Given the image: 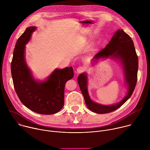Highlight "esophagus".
Returning a JSON list of instances; mask_svg holds the SVG:
<instances>
[{"mask_svg": "<svg viewBox=\"0 0 150 150\" xmlns=\"http://www.w3.org/2000/svg\"><path fill=\"white\" fill-rule=\"evenodd\" d=\"M85 70V68L83 67H78L77 69H76V72L78 74H81V73H82L83 72H84Z\"/></svg>", "mask_w": 150, "mask_h": 150, "instance_id": "34e87169", "label": "esophagus"}]
</instances>
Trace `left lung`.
Segmentation results:
<instances>
[{
  "mask_svg": "<svg viewBox=\"0 0 150 150\" xmlns=\"http://www.w3.org/2000/svg\"><path fill=\"white\" fill-rule=\"evenodd\" d=\"M119 59L124 70L125 83L127 87V93L124 98L119 103L110 105L97 103L90 98L87 90V76L85 73L81 74L78 77V82L83 96L85 104L90 110L98 114L108 113L119 108L132 96L137 82L138 69V58L134 44L131 37L123 30L116 31L109 44L96 54L93 62L101 58Z\"/></svg>",
  "mask_w": 150,
  "mask_h": 150,
  "instance_id": "left-lung-1",
  "label": "left lung"
}]
</instances>
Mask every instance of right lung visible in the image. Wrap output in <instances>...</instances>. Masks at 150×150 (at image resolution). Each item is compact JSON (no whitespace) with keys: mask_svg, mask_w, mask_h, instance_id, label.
Wrapping results in <instances>:
<instances>
[{"mask_svg":"<svg viewBox=\"0 0 150 150\" xmlns=\"http://www.w3.org/2000/svg\"><path fill=\"white\" fill-rule=\"evenodd\" d=\"M36 27H30L18 39L11 62L13 86L20 101L30 110L39 114L52 115L64 105L66 82L74 76L72 67L56 69L45 81L34 78L25 60V45Z\"/></svg>","mask_w":150,"mask_h":150,"instance_id":"add662e5","label":"right lung"}]
</instances>
